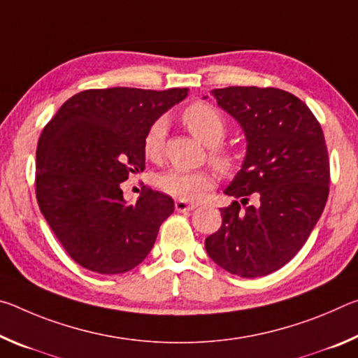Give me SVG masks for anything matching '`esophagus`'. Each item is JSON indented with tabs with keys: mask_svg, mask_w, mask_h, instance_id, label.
<instances>
[{
	"mask_svg": "<svg viewBox=\"0 0 358 358\" xmlns=\"http://www.w3.org/2000/svg\"><path fill=\"white\" fill-rule=\"evenodd\" d=\"M197 205H194V203H189V202H186V201H177L175 202V210L177 211H191V210H194L196 208Z\"/></svg>",
	"mask_w": 358,
	"mask_h": 358,
	"instance_id": "obj_1",
	"label": "esophagus"
}]
</instances>
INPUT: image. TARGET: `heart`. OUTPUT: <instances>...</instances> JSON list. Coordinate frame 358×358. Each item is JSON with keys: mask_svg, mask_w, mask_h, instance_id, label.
Here are the masks:
<instances>
[{"mask_svg": "<svg viewBox=\"0 0 358 358\" xmlns=\"http://www.w3.org/2000/svg\"><path fill=\"white\" fill-rule=\"evenodd\" d=\"M183 124L187 131L210 147V159L222 172L232 171L235 157L232 151L221 147V142L227 134V123L222 113L216 107L207 102H194L185 108L181 115ZM166 121L159 118L151 123L143 137V151L150 159H157L162 153L166 141ZM157 186L171 196L185 199V201H197L205 192L213 187V177L205 171H181L171 169L161 173L156 180Z\"/></svg>", "mask_w": 358, "mask_h": 358, "instance_id": "obj_1", "label": "heart"}]
</instances>
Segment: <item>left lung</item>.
<instances>
[{
    "instance_id": "obj_1",
    "label": "left lung",
    "mask_w": 358,
    "mask_h": 358,
    "mask_svg": "<svg viewBox=\"0 0 358 358\" xmlns=\"http://www.w3.org/2000/svg\"><path fill=\"white\" fill-rule=\"evenodd\" d=\"M211 96L243 129L246 156L224 189L235 201L221 208L222 224L205 250L232 275H270L301 250L324 211L330 183L324 132L305 102L284 90L229 87Z\"/></svg>"
}]
</instances>
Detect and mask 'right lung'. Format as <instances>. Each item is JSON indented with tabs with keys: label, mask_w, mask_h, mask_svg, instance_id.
I'll return each instance as SVG.
<instances>
[{
	"label": "right lung",
	"mask_w": 358,
	"mask_h": 358,
	"mask_svg": "<svg viewBox=\"0 0 358 358\" xmlns=\"http://www.w3.org/2000/svg\"><path fill=\"white\" fill-rule=\"evenodd\" d=\"M186 96L187 88L87 90L66 101L42 131L36 199L59 243L83 268L126 273L148 256L173 201L143 189L128 203L121 183L143 172V137L151 123Z\"/></svg>",
	"instance_id": "add662e5"
}]
</instances>
